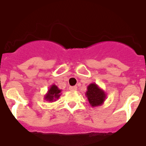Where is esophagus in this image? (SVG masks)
<instances>
[{
  "instance_id": "obj_1",
  "label": "esophagus",
  "mask_w": 146,
  "mask_h": 146,
  "mask_svg": "<svg viewBox=\"0 0 146 146\" xmlns=\"http://www.w3.org/2000/svg\"><path fill=\"white\" fill-rule=\"evenodd\" d=\"M69 90H71V91H75V90H77V87L76 86H71L69 88Z\"/></svg>"
}]
</instances>
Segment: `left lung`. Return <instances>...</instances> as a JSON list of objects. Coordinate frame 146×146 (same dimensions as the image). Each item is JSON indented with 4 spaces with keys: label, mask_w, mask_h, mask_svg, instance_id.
I'll use <instances>...</instances> for the list:
<instances>
[{
    "label": "left lung",
    "mask_w": 146,
    "mask_h": 146,
    "mask_svg": "<svg viewBox=\"0 0 146 146\" xmlns=\"http://www.w3.org/2000/svg\"><path fill=\"white\" fill-rule=\"evenodd\" d=\"M85 96L91 107L101 106L106 99V94L96 83H91L87 88Z\"/></svg>",
    "instance_id": "left-lung-1"
}]
</instances>
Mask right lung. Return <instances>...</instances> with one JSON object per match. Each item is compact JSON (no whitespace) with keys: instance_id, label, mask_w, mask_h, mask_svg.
Listing matches in <instances>:
<instances>
[{"instance_id":"add662e5","label":"right lung","mask_w":146,"mask_h":146,"mask_svg":"<svg viewBox=\"0 0 146 146\" xmlns=\"http://www.w3.org/2000/svg\"><path fill=\"white\" fill-rule=\"evenodd\" d=\"M61 93H62V90H60L57 85L53 84L50 87L46 94L44 96V100L48 102L56 101L58 99H59L60 96L62 94Z\"/></svg>"}]
</instances>
